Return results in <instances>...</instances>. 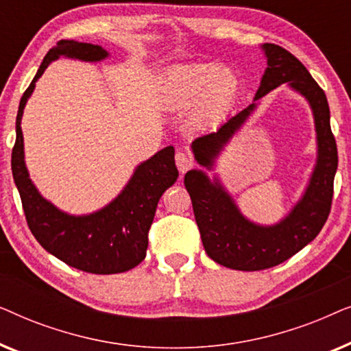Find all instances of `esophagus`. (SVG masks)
<instances>
[{
	"label": "esophagus",
	"instance_id": "obj_1",
	"mask_svg": "<svg viewBox=\"0 0 351 351\" xmlns=\"http://www.w3.org/2000/svg\"><path fill=\"white\" fill-rule=\"evenodd\" d=\"M176 165H177V169L180 171V174H185V172L189 171L191 166V158L184 152H177L176 153Z\"/></svg>",
	"mask_w": 351,
	"mask_h": 351
}]
</instances>
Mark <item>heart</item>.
Listing matches in <instances>:
<instances>
[{
  "label": "heart",
  "instance_id": "b5f03b06",
  "mask_svg": "<svg viewBox=\"0 0 351 351\" xmlns=\"http://www.w3.org/2000/svg\"><path fill=\"white\" fill-rule=\"evenodd\" d=\"M241 80L230 66L215 64H191L171 70L162 83L161 97L167 108L189 110L198 128L219 123L237 102Z\"/></svg>",
  "mask_w": 351,
  "mask_h": 351
}]
</instances>
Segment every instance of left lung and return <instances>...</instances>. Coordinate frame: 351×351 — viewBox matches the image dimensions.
Listing matches in <instances>:
<instances>
[{"label":"left lung","mask_w":351,"mask_h":351,"mask_svg":"<svg viewBox=\"0 0 351 351\" xmlns=\"http://www.w3.org/2000/svg\"><path fill=\"white\" fill-rule=\"evenodd\" d=\"M262 51L267 57V69L254 102L227 119L215 132L195 138L191 150L199 166L213 171L225 145L256 112L257 100L281 84H287L305 97L315 119L318 155L302 198L278 223L261 225L244 217L219 177L214 176L210 180L204 171L191 169L184 179L204 251L214 262L241 271L280 265L318 237L330 213L339 162L324 90L311 78L304 64L285 47L265 43Z\"/></svg>","instance_id":"8db88e82"}]
</instances>
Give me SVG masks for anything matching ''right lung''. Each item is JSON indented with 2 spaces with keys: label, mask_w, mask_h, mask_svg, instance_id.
I'll return each instance as SVG.
<instances>
[{
  "label": "right lung",
  "mask_w": 351,
  "mask_h": 351,
  "mask_svg": "<svg viewBox=\"0 0 351 351\" xmlns=\"http://www.w3.org/2000/svg\"><path fill=\"white\" fill-rule=\"evenodd\" d=\"M59 57L100 62L107 59L108 52L90 43L62 40L47 52L22 95L16 118V145L12 148L11 166L27 223L36 241L66 265L95 275L128 271L145 258L148 230L155 217L158 201L179 177L174 147L162 148L150 160L141 162L121 193L95 213L71 215L43 198L25 166L21 123L36 81L51 62Z\"/></svg>",
  "instance_id": "add662e5"
}]
</instances>
